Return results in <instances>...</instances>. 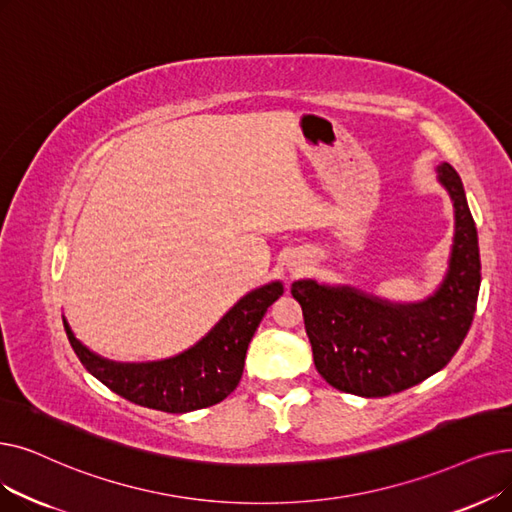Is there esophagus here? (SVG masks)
<instances>
[{"instance_id": "34e87169", "label": "esophagus", "mask_w": 512, "mask_h": 512, "mask_svg": "<svg viewBox=\"0 0 512 512\" xmlns=\"http://www.w3.org/2000/svg\"><path fill=\"white\" fill-rule=\"evenodd\" d=\"M293 272H297V268H293Z\"/></svg>"}]
</instances>
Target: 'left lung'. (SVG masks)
Segmentation results:
<instances>
[{"mask_svg": "<svg viewBox=\"0 0 512 512\" xmlns=\"http://www.w3.org/2000/svg\"><path fill=\"white\" fill-rule=\"evenodd\" d=\"M437 182L454 207L448 270L422 301L376 297L349 284L295 280L305 330L322 379L360 397H385L410 389L446 366L471 328L481 261L477 228L460 175L437 165Z\"/></svg>", "mask_w": 512, "mask_h": 512, "instance_id": "1", "label": "left lung"}]
</instances>
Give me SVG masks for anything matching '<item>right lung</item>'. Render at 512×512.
<instances>
[{"instance_id": "add662e5", "label": "right lung", "mask_w": 512, "mask_h": 512, "mask_svg": "<svg viewBox=\"0 0 512 512\" xmlns=\"http://www.w3.org/2000/svg\"><path fill=\"white\" fill-rule=\"evenodd\" d=\"M282 293L280 280L253 288L219 318L201 341L171 358L152 362L102 358L75 337L66 318L62 320L81 364L110 391L144 408L184 414L219 404L236 389L255 330Z\"/></svg>"}]
</instances>
